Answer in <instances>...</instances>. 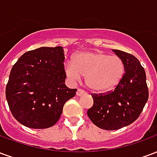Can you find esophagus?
I'll return each mask as SVG.
<instances>
[{
    "label": "esophagus",
    "mask_w": 157,
    "mask_h": 157,
    "mask_svg": "<svg viewBox=\"0 0 157 157\" xmlns=\"http://www.w3.org/2000/svg\"><path fill=\"white\" fill-rule=\"evenodd\" d=\"M84 93H85V92H84L83 90H82V89H78V90L76 91V96H77V97H81V96L83 95Z\"/></svg>",
    "instance_id": "34e87169"
}]
</instances>
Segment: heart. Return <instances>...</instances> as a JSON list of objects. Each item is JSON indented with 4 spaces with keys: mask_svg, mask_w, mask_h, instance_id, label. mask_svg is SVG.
Returning <instances> with one entry per match:
<instances>
[{
    "mask_svg": "<svg viewBox=\"0 0 157 157\" xmlns=\"http://www.w3.org/2000/svg\"><path fill=\"white\" fill-rule=\"evenodd\" d=\"M65 75L72 82L86 76V84L98 93L108 92L120 83L125 71L124 63L118 56L102 52H80L65 66Z\"/></svg>",
    "mask_w": 157,
    "mask_h": 157,
    "instance_id": "1",
    "label": "heart"
}]
</instances>
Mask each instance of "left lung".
Returning <instances> with one entry per match:
<instances>
[{
	"label": "left lung",
	"instance_id": "left-lung-1",
	"mask_svg": "<svg viewBox=\"0 0 157 157\" xmlns=\"http://www.w3.org/2000/svg\"><path fill=\"white\" fill-rule=\"evenodd\" d=\"M124 63L125 73L115 89L107 94L93 95V106L87 115L98 128L116 130L135 122L148 100L144 68L134 55L113 49Z\"/></svg>",
	"mask_w": 157,
	"mask_h": 157
}]
</instances>
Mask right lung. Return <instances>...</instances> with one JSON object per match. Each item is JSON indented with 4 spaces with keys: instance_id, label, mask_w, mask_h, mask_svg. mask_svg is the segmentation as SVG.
Returning <instances> with one entry per match:
<instances>
[{
    "instance_id": "1",
    "label": "right lung",
    "mask_w": 157,
    "mask_h": 157,
    "mask_svg": "<svg viewBox=\"0 0 157 157\" xmlns=\"http://www.w3.org/2000/svg\"><path fill=\"white\" fill-rule=\"evenodd\" d=\"M61 46L26 52L12 66L6 98L13 117L26 127L47 128L58 121L65 103L76 89L65 84Z\"/></svg>"
}]
</instances>
